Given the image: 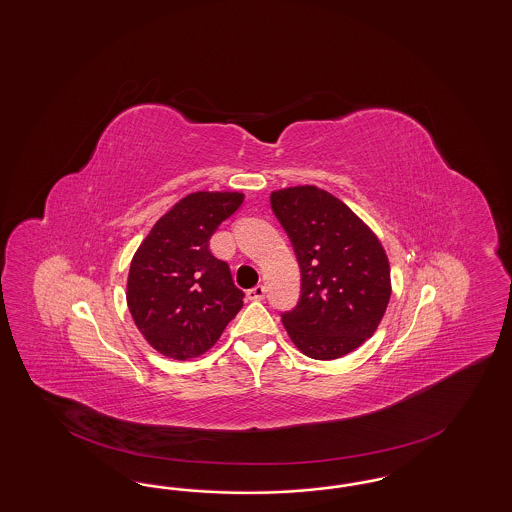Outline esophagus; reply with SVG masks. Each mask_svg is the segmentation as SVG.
Wrapping results in <instances>:
<instances>
[{"label":"esophagus","mask_w":512,"mask_h":512,"mask_svg":"<svg viewBox=\"0 0 512 512\" xmlns=\"http://www.w3.org/2000/svg\"><path fill=\"white\" fill-rule=\"evenodd\" d=\"M266 289L263 285H255L253 289L247 291V299L249 300H263L265 299Z\"/></svg>","instance_id":"obj_1"}]
</instances>
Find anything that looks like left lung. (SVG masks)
Segmentation results:
<instances>
[{
    "mask_svg": "<svg viewBox=\"0 0 512 512\" xmlns=\"http://www.w3.org/2000/svg\"><path fill=\"white\" fill-rule=\"evenodd\" d=\"M300 266V300L283 314L285 331L312 359L344 357L371 338L386 314L391 274L371 227L316 185L270 194Z\"/></svg>",
    "mask_w": 512,
    "mask_h": 512,
    "instance_id": "left-lung-1",
    "label": "left lung"
}]
</instances>
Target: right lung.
<instances>
[{
	"instance_id": "obj_1",
	"label": "right lung",
	"mask_w": 512,
	"mask_h": 512,
	"mask_svg": "<svg viewBox=\"0 0 512 512\" xmlns=\"http://www.w3.org/2000/svg\"><path fill=\"white\" fill-rule=\"evenodd\" d=\"M244 202L238 191L187 194L164 213L136 249L126 304L143 338L157 352L185 361L213 348L244 306L225 261L210 238Z\"/></svg>"
}]
</instances>
